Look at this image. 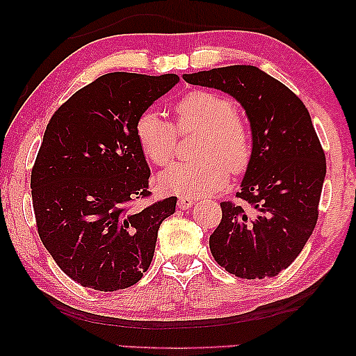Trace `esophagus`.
<instances>
[{"label": "esophagus", "mask_w": 356, "mask_h": 356, "mask_svg": "<svg viewBox=\"0 0 356 356\" xmlns=\"http://www.w3.org/2000/svg\"><path fill=\"white\" fill-rule=\"evenodd\" d=\"M193 202H194L193 197H179L178 207L183 209V211H186V209H189V207L193 206Z\"/></svg>", "instance_id": "34e87169"}]
</instances>
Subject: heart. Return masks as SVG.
<instances>
[{"label":"heart","mask_w":356,"mask_h":356,"mask_svg":"<svg viewBox=\"0 0 356 356\" xmlns=\"http://www.w3.org/2000/svg\"><path fill=\"white\" fill-rule=\"evenodd\" d=\"M177 124L155 108L138 116L136 139L143 154L155 165L172 162L178 133H201L196 162L177 163L159 177L163 191L183 197L216 193L230 178L243 173L252 159L251 129L236 116V105L225 95L209 90H191L173 106Z\"/></svg>","instance_id":"heart-1"}]
</instances>
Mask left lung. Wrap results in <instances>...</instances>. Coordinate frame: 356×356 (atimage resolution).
<instances>
[{"label": "left lung", "instance_id": "8db88e82", "mask_svg": "<svg viewBox=\"0 0 356 356\" xmlns=\"http://www.w3.org/2000/svg\"><path fill=\"white\" fill-rule=\"evenodd\" d=\"M183 77L230 94L251 124L252 159L238 202H220L222 220L209 238L213 259L240 279L274 277L296 259L319 216L325 155L309 111L289 87L256 66Z\"/></svg>", "mask_w": 356, "mask_h": 356}]
</instances>
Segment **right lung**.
Here are the masks:
<instances>
[{
    "label": "right lung",
    "mask_w": 356,
    "mask_h": 356,
    "mask_svg": "<svg viewBox=\"0 0 356 356\" xmlns=\"http://www.w3.org/2000/svg\"><path fill=\"white\" fill-rule=\"evenodd\" d=\"M177 74L110 72L70 97L47 124L31 175L38 236L60 269L99 291L128 289L152 262L157 233L177 207L150 196V170L136 139L138 116Z\"/></svg>",
    "instance_id": "1"
}]
</instances>
